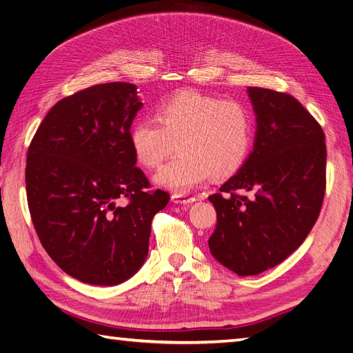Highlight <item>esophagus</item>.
<instances>
[{"mask_svg": "<svg viewBox=\"0 0 353 353\" xmlns=\"http://www.w3.org/2000/svg\"><path fill=\"white\" fill-rule=\"evenodd\" d=\"M172 201L174 203H181V205H190V203L196 201V197L193 196H188V194H178V193H174L172 194Z\"/></svg>", "mask_w": 353, "mask_h": 353, "instance_id": "34e87169", "label": "esophagus"}]
</instances>
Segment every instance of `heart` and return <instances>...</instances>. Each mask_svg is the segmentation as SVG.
Instances as JSON below:
<instances>
[{"mask_svg": "<svg viewBox=\"0 0 353 353\" xmlns=\"http://www.w3.org/2000/svg\"><path fill=\"white\" fill-rule=\"evenodd\" d=\"M253 141V114L237 100H223L197 91H183L168 99L156 117L132 125L130 143L138 162L156 169L174 152L154 176L159 185L188 191L212 174L225 178L244 165Z\"/></svg>", "mask_w": 353, "mask_h": 353, "instance_id": "b5f03b06", "label": "heart"}]
</instances>
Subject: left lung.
I'll return each mask as SVG.
<instances>
[{
	"label": "left lung",
	"instance_id": "1",
	"mask_svg": "<svg viewBox=\"0 0 353 353\" xmlns=\"http://www.w3.org/2000/svg\"><path fill=\"white\" fill-rule=\"evenodd\" d=\"M248 92L258 122L254 148L209 196L218 216L210 253L240 276L281 263L305 241L323 206L327 162L321 125L293 95L256 87Z\"/></svg>",
	"mask_w": 353,
	"mask_h": 353
}]
</instances>
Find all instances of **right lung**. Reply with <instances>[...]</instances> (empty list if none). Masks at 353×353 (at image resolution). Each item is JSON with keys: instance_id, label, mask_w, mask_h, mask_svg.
Returning a JSON list of instances; mask_svg holds the SVG:
<instances>
[{"instance_id": "right-lung-1", "label": "right lung", "mask_w": 353, "mask_h": 353, "mask_svg": "<svg viewBox=\"0 0 353 353\" xmlns=\"http://www.w3.org/2000/svg\"><path fill=\"white\" fill-rule=\"evenodd\" d=\"M143 103L128 82L94 85L61 99L26 156V196L42 248L73 279L116 285L141 268L152 221L169 194L135 168L131 125ZM126 198L125 207H116Z\"/></svg>"}]
</instances>
